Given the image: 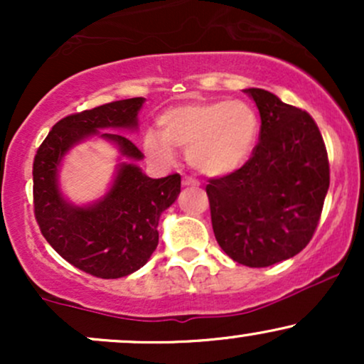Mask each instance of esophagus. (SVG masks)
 <instances>
[{"instance_id": "esophagus-1", "label": "esophagus", "mask_w": 364, "mask_h": 364, "mask_svg": "<svg viewBox=\"0 0 364 364\" xmlns=\"http://www.w3.org/2000/svg\"><path fill=\"white\" fill-rule=\"evenodd\" d=\"M200 183L196 181L193 178H183V186H191V188H196Z\"/></svg>"}]
</instances>
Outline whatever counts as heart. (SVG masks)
Here are the masks:
<instances>
[{
  "instance_id": "obj_1",
  "label": "heart",
  "mask_w": 364,
  "mask_h": 364,
  "mask_svg": "<svg viewBox=\"0 0 364 364\" xmlns=\"http://www.w3.org/2000/svg\"><path fill=\"white\" fill-rule=\"evenodd\" d=\"M159 133L144 135V152L150 161L171 166L176 150L205 176L219 178L241 169L257 147L260 121L245 101H203L176 104L157 118Z\"/></svg>"
}]
</instances>
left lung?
I'll list each match as a JSON object with an SVG mask.
<instances>
[{
	"label": "left lung",
	"instance_id": "1",
	"mask_svg": "<svg viewBox=\"0 0 364 364\" xmlns=\"http://www.w3.org/2000/svg\"><path fill=\"white\" fill-rule=\"evenodd\" d=\"M262 127L253 156L236 173L207 185L212 228L228 257L269 267L310 243L328 191L323 139L306 111L263 89H245Z\"/></svg>",
	"mask_w": 364,
	"mask_h": 364
}]
</instances>
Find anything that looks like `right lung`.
Wrapping results in <instances>:
<instances>
[{"label":"right lung","mask_w":364,"mask_h":364,"mask_svg":"<svg viewBox=\"0 0 364 364\" xmlns=\"http://www.w3.org/2000/svg\"><path fill=\"white\" fill-rule=\"evenodd\" d=\"M144 97L104 104L54 124L34 159V212L49 245L83 272L119 279L149 262L159 243L161 214L176 202L181 176L152 179L136 162L144 154L124 135L136 132ZM90 138L109 141L120 154L110 188L95 203L77 206L60 191L62 159Z\"/></svg>","instance_id":"add662e5"}]
</instances>
